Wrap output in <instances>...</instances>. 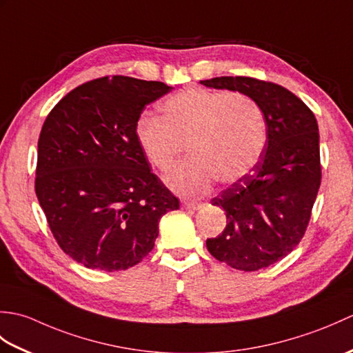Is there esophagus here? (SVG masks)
Here are the masks:
<instances>
[{
	"label": "esophagus",
	"instance_id": "1",
	"mask_svg": "<svg viewBox=\"0 0 353 353\" xmlns=\"http://www.w3.org/2000/svg\"><path fill=\"white\" fill-rule=\"evenodd\" d=\"M182 208H183V209H190V211H196V209H200V208H201V203H197V201L183 200V201H182Z\"/></svg>",
	"mask_w": 353,
	"mask_h": 353
}]
</instances>
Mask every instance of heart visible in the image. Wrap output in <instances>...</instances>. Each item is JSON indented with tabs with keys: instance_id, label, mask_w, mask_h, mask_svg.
<instances>
[{
	"instance_id": "heart-1",
	"label": "heart",
	"mask_w": 353,
	"mask_h": 353,
	"mask_svg": "<svg viewBox=\"0 0 353 353\" xmlns=\"http://www.w3.org/2000/svg\"><path fill=\"white\" fill-rule=\"evenodd\" d=\"M137 139L153 168L170 171L183 152L190 159L168 176L181 194H201L214 179L241 181L256 167L267 144V119L259 104L243 92L190 88L162 104V117L144 115Z\"/></svg>"
}]
</instances>
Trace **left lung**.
I'll return each mask as SVG.
<instances>
[{
  "label": "left lung",
  "mask_w": 353,
  "mask_h": 353,
  "mask_svg": "<svg viewBox=\"0 0 353 353\" xmlns=\"http://www.w3.org/2000/svg\"><path fill=\"white\" fill-rule=\"evenodd\" d=\"M201 85L252 97L267 119V144L241 181L214 197L226 228L208 238L215 259L243 272L281 261L301 243L321 182L319 125L312 110L287 88L253 77H215Z\"/></svg>",
  "instance_id": "left-lung-1"
}]
</instances>
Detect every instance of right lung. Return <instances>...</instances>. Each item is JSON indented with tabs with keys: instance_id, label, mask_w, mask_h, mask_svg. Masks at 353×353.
<instances>
[{
	"instance_id": "obj_1",
	"label": "right lung",
	"mask_w": 353,
	"mask_h": 353,
	"mask_svg": "<svg viewBox=\"0 0 353 353\" xmlns=\"http://www.w3.org/2000/svg\"><path fill=\"white\" fill-rule=\"evenodd\" d=\"M171 89L127 76L94 79L45 118L36 196L59 247L86 268L137 265L154 247L162 215L179 209L137 139L142 110Z\"/></svg>"
}]
</instances>
